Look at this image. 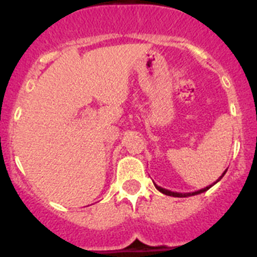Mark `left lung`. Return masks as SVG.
Instances as JSON below:
<instances>
[{
	"instance_id": "8db88e82",
	"label": "left lung",
	"mask_w": 257,
	"mask_h": 257,
	"mask_svg": "<svg viewBox=\"0 0 257 257\" xmlns=\"http://www.w3.org/2000/svg\"><path fill=\"white\" fill-rule=\"evenodd\" d=\"M225 172H226V170H225V171H224V174H222L221 176H220V178L217 179V181L221 180V178H222V176H224V175H225ZM217 181H215V183H213V184H216ZM213 184H211V185H208V187L203 188V189H199V190H197V192H192V193H178V192H171V190H167V189H165V188L158 187V185H156V184H154V187H156L157 189L160 190L161 193H163V194H166V196L179 197V198H184V197H190V196H196V194H201V193H203V192H206V190L210 189V188L212 187Z\"/></svg>"
}]
</instances>
